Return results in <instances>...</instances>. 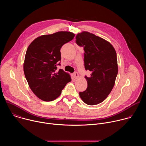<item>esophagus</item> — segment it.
<instances>
[{
  "label": "esophagus",
  "instance_id": "esophagus-1",
  "mask_svg": "<svg viewBox=\"0 0 146 146\" xmlns=\"http://www.w3.org/2000/svg\"><path fill=\"white\" fill-rule=\"evenodd\" d=\"M73 77H74V78H77L78 77V74L77 72H74V73L73 74Z\"/></svg>",
  "mask_w": 146,
  "mask_h": 146
}]
</instances>
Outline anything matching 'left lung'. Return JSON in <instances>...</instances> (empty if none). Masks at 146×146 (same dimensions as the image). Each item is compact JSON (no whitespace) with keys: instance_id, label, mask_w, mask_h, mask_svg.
Segmentation results:
<instances>
[{"instance_id":"8db88e82","label":"left lung","mask_w":146,"mask_h":146,"mask_svg":"<svg viewBox=\"0 0 146 146\" xmlns=\"http://www.w3.org/2000/svg\"><path fill=\"white\" fill-rule=\"evenodd\" d=\"M76 43L84 48L85 69L92 73L90 77L85 76L88 87L79 92L80 96L88 105H98L114 86L118 74L115 50L108 41L88 32L77 34Z\"/></svg>"}]
</instances>
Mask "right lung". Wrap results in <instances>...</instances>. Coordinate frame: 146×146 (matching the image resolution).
Returning a JSON list of instances; mask_svg holds the SVG:
<instances>
[{
  "mask_svg": "<svg viewBox=\"0 0 146 146\" xmlns=\"http://www.w3.org/2000/svg\"><path fill=\"white\" fill-rule=\"evenodd\" d=\"M74 34L70 32H58L41 36L29 46L24 64V71L29 87L33 92L44 101H52L61 94L70 75L60 65V50L64 44L72 40Z\"/></svg>",
  "mask_w": 146,
  "mask_h": 146,
  "instance_id": "right-lung-1",
  "label": "right lung"
}]
</instances>
